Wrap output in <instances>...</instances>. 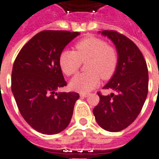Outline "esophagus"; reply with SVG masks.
Listing matches in <instances>:
<instances>
[{
    "label": "esophagus",
    "mask_w": 159,
    "mask_h": 159,
    "mask_svg": "<svg viewBox=\"0 0 159 159\" xmlns=\"http://www.w3.org/2000/svg\"><path fill=\"white\" fill-rule=\"evenodd\" d=\"M88 96H89V94H87V93H80L81 97H87Z\"/></svg>",
    "instance_id": "esophagus-1"
}]
</instances>
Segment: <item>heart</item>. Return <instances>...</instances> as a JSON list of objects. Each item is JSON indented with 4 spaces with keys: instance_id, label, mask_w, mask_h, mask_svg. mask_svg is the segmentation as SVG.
Segmentation results:
<instances>
[{
    "instance_id": "heart-1",
    "label": "heart",
    "mask_w": 159,
    "mask_h": 159,
    "mask_svg": "<svg viewBox=\"0 0 159 159\" xmlns=\"http://www.w3.org/2000/svg\"><path fill=\"white\" fill-rule=\"evenodd\" d=\"M76 51L65 49L60 53L59 65L67 76L74 74L82 62H87V73L77 74L69 82L70 88L86 93L97 87L102 79L111 78L118 64V55L115 48L103 39L90 36L77 42Z\"/></svg>"
}]
</instances>
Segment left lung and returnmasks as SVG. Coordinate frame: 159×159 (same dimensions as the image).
Segmentation results:
<instances>
[{
  "instance_id": "left-lung-1",
  "label": "left lung",
  "mask_w": 159,
  "mask_h": 159,
  "mask_svg": "<svg viewBox=\"0 0 159 159\" xmlns=\"http://www.w3.org/2000/svg\"><path fill=\"white\" fill-rule=\"evenodd\" d=\"M116 46L118 64L114 75L103 89L111 95L98 93L100 102L93 110L97 124L110 132H118L134 121L148 95V72L142 53L126 36L113 30L99 32Z\"/></svg>"
}]
</instances>
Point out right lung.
Listing matches in <instances>:
<instances>
[{
	"instance_id": "add662e5",
	"label": "right lung",
	"mask_w": 159,
	"mask_h": 159,
	"mask_svg": "<svg viewBox=\"0 0 159 159\" xmlns=\"http://www.w3.org/2000/svg\"><path fill=\"white\" fill-rule=\"evenodd\" d=\"M78 32L44 30L34 35L17 55L11 74V91L21 116L44 134L67 128L72 119L76 92H57L67 85L59 56Z\"/></svg>"
}]
</instances>
